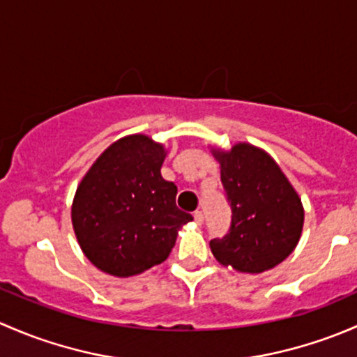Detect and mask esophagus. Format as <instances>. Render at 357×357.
Returning a JSON list of instances; mask_svg holds the SVG:
<instances>
[{"instance_id": "1", "label": "esophagus", "mask_w": 357, "mask_h": 357, "mask_svg": "<svg viewBox=\"0 0 357 357\" xmlns=\"http://www.w3.org/2000/svg\"><path fill=\"white\" fill-rule=\"evenodd\" d=\"M194 222L197 223V225H201V223H203V220H204V215H203V211H194Z\"/></svg>"}]
</instances>
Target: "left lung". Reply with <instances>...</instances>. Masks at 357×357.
<instances>
[{
	"mask_svg": "<svg viewBox=\"0 0 357 357\" xmlns=\"http://www.w3.org/2000/svg\"><path fill=\"white\" fill-rule=\"evenodd\" d=\"M225 199L232 211L229 232L209 241L222 264L261 273L282 263L297 245L304 211L299 196L278 165L249 144L215 153Z\"/></svg>",
	"mask_w": 357,
	"mask_h": 357,
	"instance_id": "8db88e82",
	"label": "left lung"
}]
</instances>
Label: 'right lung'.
Segmentation results:
<instances>
[{
    "instance_id": "1",
    "label": "right lung",
    "mask_w": 357,
    "mask_h": 357,
    "mask_svg": "<svg viewBox=\"0 0 357 357\" xmlns=\"http://www.w3.org/2000/svg\"><path fill=\"white\" fill-rule=\"evenodd\" d=\"M163 158V146L130 135L109 146L80 182L73 230L99 270L132 277L163 263L175 245V230L192 220L175 204L177 185L161 177Z\"/></svg>"
}]
</instances>
